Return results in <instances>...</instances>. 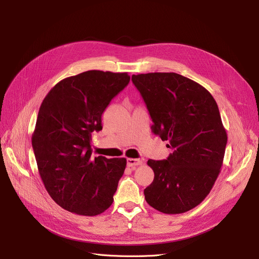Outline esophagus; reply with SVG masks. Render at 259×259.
<instances>
[{"label": "esophagus", "instance_id": "1", "mask_svg": "<svg viewBox=\"0 0 259 259\" xmlns=\"http://www.w3.org/2000/svg\"><path fill=\"white\" fill-rule=\"evenodd\" d=\"M143 164V160L142 159H137V158H127V166L128 167H137Z\"/></svg>", "mask_w": 259, "mask_h": 259}]
</instances>
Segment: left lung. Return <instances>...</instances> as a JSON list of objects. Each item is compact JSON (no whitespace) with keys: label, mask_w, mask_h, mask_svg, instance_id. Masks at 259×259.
Here are the masks:
<instances>
[{"label":"left lung","mask_w":259,"mask_h":259,"mask_svg":"<svg viewBox=\"0 0 259 259\" xmlns=\"http://www.w3.org/2000/svg\"><path fill=\"white\" fill-rule=\"evenodd\" d=\"M152 118V132L169 141L173 153L148 160L154 172L144 190L152 208L180 214L207 197L223 166L227 132L211 93L196 81L174 72L132 75Z\"/></svg>","instance_id":"obj_1"}]
</instances>
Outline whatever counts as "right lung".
<instances>
[{"label":"right lung","instance_id":"obj_1","mask_svg":"<svg viewBox=\"0 0 259 259\" xmlns=\"http://www.w3.org/2000/svg\"><path fill=\"white\" fill-rule=\"evenodd\" d=\"M129 81L128 72L85 71L59 81L40 105L32 147L47 192L63 209L95 216L112 205L127 160L93 158L91 135Z\"/></svg>","mask_w":259,"mask_h":259}]
</instances>
